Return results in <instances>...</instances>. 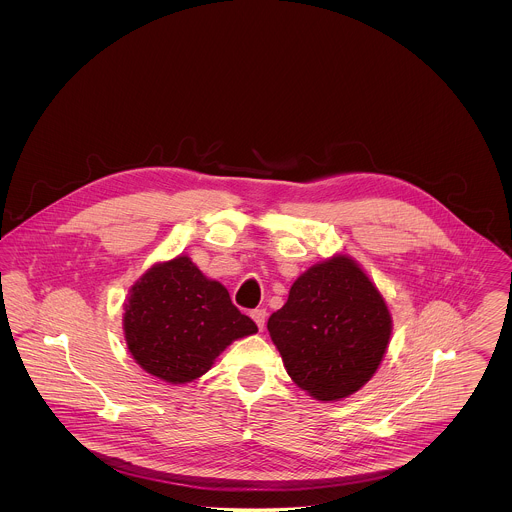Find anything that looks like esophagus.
I'll use <instances>...</instances> for the list:
<instances>
[{
	"instance_id": "esophagus-1",
	"label": "esophagus",
	"mask_w": 512,
	"mask_h": 512,
	"mask_svg": "<svg viewBox=\"0 0 512 512\" xmlns=\"http://www.w3.org/2000/svg\"><path fill=\"white\" fill-rule=\"evenodd\" d=\"M252 319L256 321V325H258V329L262 331L264 329V325H266V317H268V313H266V309H254L252 313Z\"/></svg>"
}]
</instances>
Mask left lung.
I'll use <instances>...</instances> for the list:
<instances>
[{
	"instance_id": "1",
	"label": "left lung",
	"mask_w": 512,
	"mask_h": 512,
	"mask_svg": "<svg viewBox=\"0 0 512 512\" xmlns=\"http://www.w3.org/2000/svg\"><path fill=\"white\" fill-rule=\"evenodd\" d=\"M268 331L293 382L329 402L357 392L380 365L392 319L382 295L347 256L315 264L293 282Z\"/></svg>"
}]
</instances>
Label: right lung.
Masks as SVG:
<instances>
[{
	"instance_id": "obj_1",
	"label": "right lung",
	"mask_w": 512,
	"mask_h": 512,
	"mask_svg": "<svg viewBox=\"0 0 512 512\" xmlns=\"http://www.w3.org/2000/svg\"><path fill=\"white\" fill-rule=\"evenodd\" d=\"M256 331L226 288L205 278L187 256L147 270L132 286L124 313L132 357L171 384L199 378L234 339Z\"/></svg>"
}]
</instances>
